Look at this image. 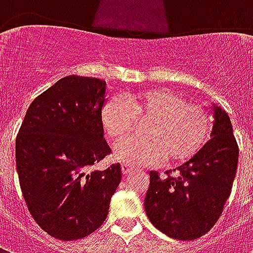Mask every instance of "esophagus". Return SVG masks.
I'll list each match as a JSON object with an SVG mask.
<instances>
[{"label":"esophagus","instance_id":"esophagus-1","mask_svg":"<svg viewBox=\"0 0 253 253\" xmlns=\"http://www.w3.org/2000/svg\"><path fill=\"white\" fill-rule=\"evenodd\" d=\"M134 168L132 167H130V165H127V164H123L122 165V172H123V175L127 176V175H130L131 172H134Z\"/></svg>","mask_w":253,"mask_h":253}]
</instances>
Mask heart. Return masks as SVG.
I'll use <instances>...</instances> for the list:
<instances>
[{
  "mask_svg": "<svg viewBox=\"0 0 253 253\" xmlns=\"http://www.w3.org/2000/svg\"><path fill=\"white\" fill-rule=\"evenodd\" d=\"M135 119L150 121L145 141L118 145L114 159L130 167L172 164L192 159L206 142L211 119L201 105L187 103L181 94L167 88H146L127 93L125 99L111 97L101 110V125L115 142L126 139Z\"/></svg>",
  "mask_w": 253,
  "mask_h": 253,
  "instance_id": "1",
  "label": "heart"
}]
</instances>
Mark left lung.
Returning <instances> with one entry per match:
<instances>
[{
	"label": "left lung",
	"instance_id": "8db88e82",
	"mask_svg": "<svg viewBox=\"0 0 253 253\" xmlns=\"http://www.w3.org/2000/svg\"><path fill=\"white\" fill-rule=\"evenodd\" d=\"M211 115V139L176 168V177L161 179L154 170L149 173L145 211L149 221L170 239L196 240L206 234L230 195L239 146L225 110L212 103Z\"/></svg>",
	"mask_w": 253,
	"mask_h": 253
}]
</instances>
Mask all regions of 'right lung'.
Returning <instances> with one entry per match:
<instances>
[{"instance_id":"obj_1","label":"right lung","mask_w":253,"mask_h":253,"mask_svg":"<svg viewBox=\"0 0 253 253\" xmlns=\"http://www.w3.org/2000/svg\"><path fill=\"white\" fill-rule=\"evenodd\" d=\"M105 93L99 78H61L31 103L16 138L25 203L55 239L80 240L99 229L122 180L121 164L86 172L111 153L101 125Z\"/></svg>"}]
</instances>
